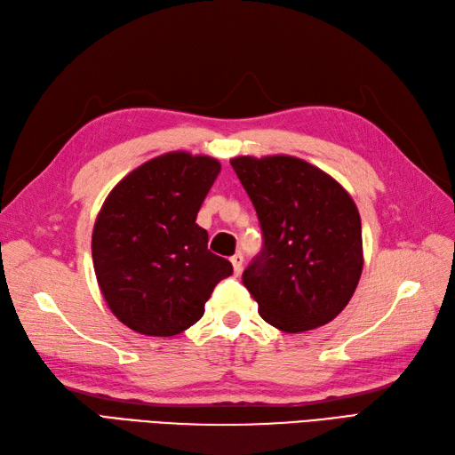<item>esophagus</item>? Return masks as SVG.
I'll list each match as a JSON object with an SVG mask.
<instances>
[{"label": "esophagus", "mask_w": 455, "mask_h": 455, "mask_svg": "<svg viewBox=\"0 0 455 455\" xmlns=\"http://www.w3.org/2000/svg\"><path fill=\"white\" fill-rule=\"evenodd\" d=\"M243 261H244V258H243L241 252L231 256V264H233V271H235V275H241V271H243Z\"/></svg>", "instance_id": "obj_1"}]
</instances>
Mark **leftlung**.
<instances>
[{"label":"left lung","mask_w":455,"mask_h":455,"mask_svg":"<svg viewBox=\"0 0 455 455\" xmlns=\"http://www.w3.org/2000/svg\"><path fill=\"white\" fill-rule=\"evenodd\" d=\"M264 235L243 273L261 319L306 332L343 311L363 273V228L351 196L332 176L291 156L235 157Z\"/></svg>","instance_id":"obj_1"}]
</instances>
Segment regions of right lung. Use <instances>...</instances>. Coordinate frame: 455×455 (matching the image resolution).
<instances>
[{
	"mask_svg": "<svg viewBox=\"0 0 455 455\" xmlns=\"http://www.w3.org/2000/svg\"><path fill=\"white\" fill-rule=\"evenodd\" d=\"M220 169L212 157L171 151L134 169L104 201L92 229L96 281L108 307L134 332H184L233 273L196 224Z\"/></svg>",
	"mask_w": 455,
	"mask_h": 455,
	"instance_id": "obj_1",
	"label": "right lung"
}]
</instances>
